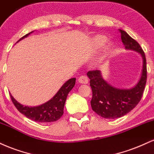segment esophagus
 Returning <instances> with one entry per match:
<instances>
[{
	"label": "esophagus",
	"mask_w": 154,
	"mask_h": 154,
	"mask_svg": "<svg viewBox=\"0 0 154 154\" xmlns=\"http://www.w3.org/2000/svg\"><path fill=\"white\" fill-rule=\"evenodd\" d=\"M79 82L81 83V84H88V78L86 76V75H81V76L79 78Z\"/></svg>",
	"instance_id": "1"
}]
</instances>
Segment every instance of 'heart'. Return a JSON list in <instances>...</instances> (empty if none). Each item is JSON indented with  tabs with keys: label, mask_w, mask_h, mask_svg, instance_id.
Masks as SVG:
<instances>
[{
	"label": "heart",
	"mask_w": 154,
	"mask_h": 154,
	"mask_svg": "<svg viewBox=\"0 0 154 154\" xmlns=\"http://www.w3.org/2000/svg\"><path fill=\"white\" fill-rule=\"evenodd\" d=\"M106 39H107V38L104 35L95 36V37L93 38V39H92V42H91V45H92V48L94 49V50H99L103 45L105 44ZM112 45L111 43H108V44L106 45L105 50H109V49L112 48Z\"/></svg>",
	"instance_id": "b5f03b06"
}]
</instances>
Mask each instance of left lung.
Here are the masks:
<instances>
[{
	"mask_svg": "<svg viewBox=\"0 0 154 154\" xmlns=\"http://www.w3.org/2000/svg\"><path fill=\"white\" fill-rule=\"evenodd\" d=\"M121 39L126 50L138 52L143 59L141 75L138 82L131 88H118L108 84L102 76L100 70L87 73L92 90L91 106L97 115L106 119L121 117L134 109L141 99L147 79L146 59L140 45L127 32L120 29Z\"/></svg>",
	"mask_w": 154,
	"mask_h": 154,
	"instance_id": "8db88e82",
	"label": "left lung"
}]
</instances>
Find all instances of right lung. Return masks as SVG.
<instances>
[{
    "mask_svg": "<svg viewBox=\"0 0 154 154\" xmlns=\"http://www.w3.org/2000/svg\"><path fill=\"white\" fill-rule=\"evenodd\" d=\"M34 31L21 37L17 42L27 37ZM75 79L73 78L68 80L61 86L58 91L48 102L36 106H23L18 102L10 94L11 98L14 106L21 114L27 118L38 122H52L59 120L63 115L65 103L69 92L74 87Z\"/></svg>",
    "mask_w": 154,
    "mask_h": 154,
    "instance_id": "right-lung-1",
    "label": "right lung"
}]
</instances>
